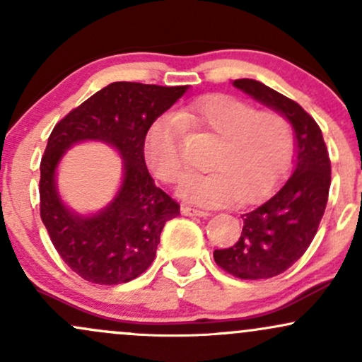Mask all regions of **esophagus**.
<instances>
[{
  "label": "esophagus",
  "instance_id": "obj_1",
  "mask_svg": "<svg viewBox=\"0 0 362 362\" xmlns=\"http://www.w3.org/2000/svg\"><path fill=\"white\" fill-rule=\"evenodd\" d=\"M182 214L189 216V218H207L209 216V213H206V211L194 209V207H182Z\"/></svg>",
  "mask_w": 362,
  "mask_h": 362
}]
</instances>
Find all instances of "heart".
<instances>
[{
  "label": "heart",
  "mask_w": 362,
  "mask_h": 362,
  "mask_svg": "<svg viewBox=\"0 0 362 362\" xmlns=\"http://www.w3.org/2000/svg\"><path fill=\"white\" fill-rule=\"evenodd\" d=\"M175 118L187 129L218 138V146L207 163L211 173L190 178L180 189L187 201L224 206L236 199L240 204H252L271 194L288 172L294 138L289 120L279 112L255 110L252 103L214 93L182 107ZM176 121L156 119L146 134L149 168L167 185L178 184L185 175Z\"/></svg>",
  "instance_id": "heart-1"
}]
</instances>
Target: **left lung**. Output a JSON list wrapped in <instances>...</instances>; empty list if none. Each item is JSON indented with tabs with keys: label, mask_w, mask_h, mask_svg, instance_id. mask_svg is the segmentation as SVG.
Instances as JSON below:
<instances>
[{
	"label": "left lung",
	"mask_w": 362,
	"mask_h": 362,
	"mask_svg": "<svg viewBox=\"0 0 362 362\" xmlns=\"http://www.w3.org/2000/svg\"><path fill=\"white\" fill-rule=\"evenodd\" d=\"M233 86L284 115L294 129L293 175L264 204L243 214L233 247L214 250L223 271L240 279H269L288 271L313 242L330 189V158L318 124L300 103L264 83L235 80Z\"/></svg>",
	"instance_id": "obj_1"
}]
</instances>
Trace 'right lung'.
I'll list each match as a JSON object with an SVG mask.
<instances>
[{
	"instance_id": "add662e5",
	"label": "right lung",
	"mask_w": 362,
	"mask_h": 362,
	"mask_svg": "<svg viewBox=\"0 0 362 362\" xmlns=\"http://www.w3.org/2000/svg\"><path fill=\"white\" fill-rule=\"evenodd\" d=\"M189 86L117 81L91 95L56 124L40 161V218L61 259L95 284H124L155 260L165 223L180 206L155 185L144 161L148 129ZM83 140L109 144L123 158V184L102 211L83 216L62 202L55 170Z\"/></svg>"
}]
</instances>
